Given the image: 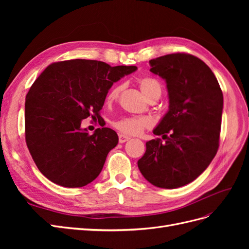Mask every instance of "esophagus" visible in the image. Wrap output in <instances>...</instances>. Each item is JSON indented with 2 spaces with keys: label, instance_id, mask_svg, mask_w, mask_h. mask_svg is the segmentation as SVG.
<instances>
[{
  "label": "esophagus",
  "instance_id": "1",
  "mask_svg": "<svg viewBox=\"0 0 249 249\" xmlns=\"http://www.w3.org/2000/svg\"><path fill=\"white\" fill-rule=\"evenodd\" d=\"M127 140H130V137L125 136V135H124V134H119L118 135V141H119V143H124V142H125Z\"/></svg>",
  "mask_w": 249,
  "mask_h": 249
}]
</instances>
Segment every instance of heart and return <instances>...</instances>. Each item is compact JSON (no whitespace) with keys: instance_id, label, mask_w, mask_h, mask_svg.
<instances>
[{"instance_id":"b5f03b06","label":"heart","mask_w":249,"mask_h":249,"mask_svg":"<svg viewBox=\"0 0 249 249\" xmlns=\"http://www.w3.org/2000/svg\"><path fill=\"white\" fill-rule=\"evenodd\" d=\"M138 84L141 89L142 93L144 94L147 99L149 100L152 96L155 95H161V84L157 79L153 77H142L138 80ZM123 86L122 85H116L113 87L110 92L108 93V101L115 100L116 97L119 95L120 91H122ZM152 125V122L147 117L143 116H129V117H124L119 120H116L113 124V126L117 129L119 132H122L126 135H139L142 133L147 127Z\"/></svg>"}]
</instances>
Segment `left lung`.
Masks as SVG:
<instances>
[{"instance_id": "obj_1", "label": "left lung", "mask_w": 249, "mask_h": 249, "mask_svg": "<svg viewBox=\"0 0 249 249\" xmlns=\"http://www.w3.org/2000/svg\"><path fill=\"white\" fill-rule=\"evenodd\" d=\"M166 81L169 110L146 142L138 168L150 184L175 189L206 170L219 147L223 95L215 74L200 60L175 53L149 61Z\"/></svg>"}]
</instances>
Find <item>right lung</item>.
Here are the masks:
<instances>
[{
    "instance_id": "add662e5",
    "label": "right lung",
    "mask_w": 249,
    "mask_h": 249,
    "mask_svg": "<svg viewBox=\"0 0 249 249\" xmlns=\"http://www.w3.org/2000/svg\"><path fill=\"white\" fill-rule=\"evenodd\" d=\"M136 66H110L73 59L50 64L26 96L25 135L37 168L51 182L67 188L91 183L118 143L115 131L82 129L83 119L99 118L113 83Z\"/></svg>"
}]
</instances>
